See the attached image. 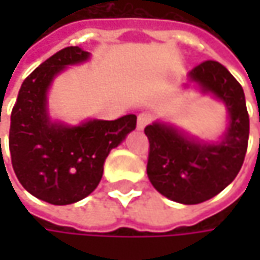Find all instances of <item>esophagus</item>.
Returning a JSON list of instances; mask_svg holds the SVG:
<instances>
[{
	"instance_id": "34e87169",
	"label": "esophagus",
	"mask_w": 260,
	"mask_h": 260,
	"mask_svg": "<svg viewBox=\"0 0 260 260\" xmlns=\"http://www.w3.org/2000/svg\"><path fill=\"white\" fill-rule=\"evenodd\" d=\"M150 122H152V114H149V113H141V114L138 116V120H137V128H138V129H144Z\"/></svg>"
}]
</instances>
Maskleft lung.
I'll return each mask as SVG.
<instances>
[{
    "label": "left lung",
    "instance_id": "1",
    "mask_svg": "<svg viewBox=\"0 0 260 260\" xmlns=\"http://www.w3.org/2000/svg\"><path fill=\"white\" fill-rule=\"evenodd\" d=\"M189 78L226 104L231 125L224 140L200 144L162 123L146 126L144 134L149 140L147 176L155 189L173 202L197 205L221 192L239 173L250 119L241 84L221 63L203 61L189 72Z\"/></svg>",
    "mask_w": 260,
    "mask_h": 260
}]
</instances>
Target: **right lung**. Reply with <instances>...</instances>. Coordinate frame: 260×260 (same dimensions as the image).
<instances>
[{
  "mask_svg": "<svg viewBox=\"0 0 260 260\" xmlns=\"http://www.w3.org/2000/svg\"><path fill=\"white\" fill-rule=\"evenodd\" d=\"M88 55L78 46L55 52L26 77L12 110L9 147L15 175L29 194L51 205H71L93 192L110 150L137 126L135 114L79 126L51 123L46 113L51 81Z\"/></svg>",
  "mask_w": 260,
  "mask_h": 260,
  "instance_id": "add662e5",
  "label": "right lung"
}]
</instances>
